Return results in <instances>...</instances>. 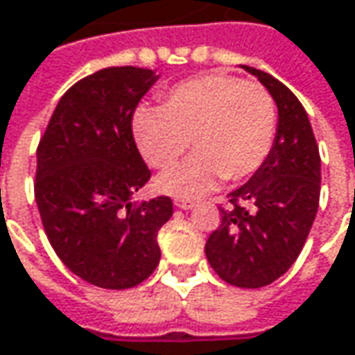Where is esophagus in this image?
<instances>
[{"mask_svg":"<svg viewBox=\"0 0 355 355\" xmlns=\"http://www.w3.org/2000/svg\"><path fill=\"white\" fill-rule=\"evenodd\" d=\"M173 205L178 209H191V207H196V201H191V199H175Z\"/></svg>","mask_w":355,"mask_h":355,"instance_id":"34e87169","label":"esophagus"}]
</instances>
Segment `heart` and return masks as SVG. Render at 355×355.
<instances>
[{"label": "heart", "instance_id": "obj_1", "mask_svg": "<svg viewBox=\"0 0 355 355\" xmlns=\"http://www.w3.org/2000/svg\"><path fill=\"white\" fill-rule=\"evenodd\" d=\"M277 132V106L268 90L237 76L201 75L175 85L162 108L142 106L132 134L142 157L156 170L171 168L191 142L196 154L159 175L156 189L198 198L223 178H251L268 156Z\"/></svg>", "mask_w": 355, "mask_h": 355}]
</instances>
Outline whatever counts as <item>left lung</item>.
Instances as JSON below:
<instances>
[{
    "instance_id": "left-lung-1",
    "label": "left lung",
    "mask_w": 355,
    "mask_h": 355,
    "mask_svg": "<svg viewBox=\"0 0 355 355\" xmlns=\"http://www.w3.org/2000/svg\"><path fill=\"white\" fill-rule=\"evenodd\" d=\"M279 108L277 136L263 166L229 193L205 254L221 279L261 288L280 279L306 243L320 201V152L300 101L280 80L243 64Z\"/></svg>"
}]
</instances>
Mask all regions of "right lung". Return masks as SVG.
Segmentation results:
<instances>
[{
  "instance_id": "add662e5",
  "label": "right lung",
  "mask_w": 355,
  "mask_h": 355,
  "mask_svg": "<svg viewBox=\"0 0 355 355\" xmlns=\"http://www.w3.org/2000/svg\"><path fill=\"white\" fill-rule=\"evenodd\" d=\"M157 75L108 67L62 94L37 148L35 201L49 243L76 277L108 291L132 288L159 263L157 231L170 198L134 205L150 180L132 116Z\"/></svg>"
}]
</instances>
